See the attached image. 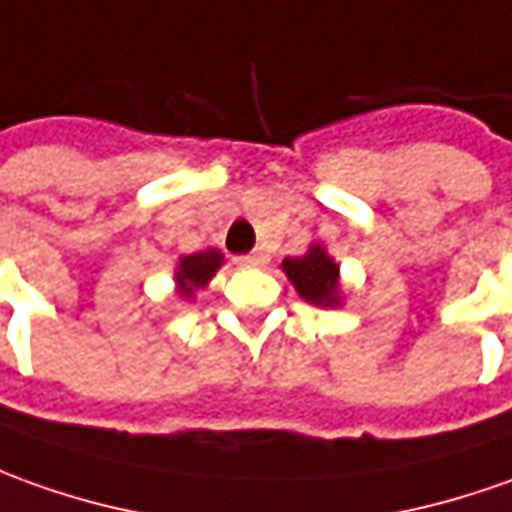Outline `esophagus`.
Wrapping results in <instances>:
<instances>
[{
    "label": "esophagus",
    "mask_w": 512,
    "mask_h": 512,
    "mask_svg": "<svg viewBox=\"0 0 512 512\" xmlns=\"http://www.w3.org/2000/svg\"><path fill=\"white\" fill-rule=\"evenodd\" d=\"M263 263H266V252H260V249H257V252H252L249 257H243V266H252V269L263 266Z\"/></svg>",
    "instance_id": "obj_1"
}]
</instances>
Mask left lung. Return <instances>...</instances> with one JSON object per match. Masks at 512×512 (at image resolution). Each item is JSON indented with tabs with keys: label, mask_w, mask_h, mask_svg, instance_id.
<instances>
[{
	"label": "left lung",
	"mask_w": 512,
	"mask_h": 512,
	"mask_svg": "<svg viewBox=\"0 0 512 512\" xmlns=\"http://www.w3.org/2000/svg\"><path fill=\"white\" fill-rule=\"evenodd\" d=\"M280 269L305 302L319 308H339L344 302L339 263L328 255L322 243H311L308 252L300 257H285Z\"/></svg>",
	"instance_id": "8db88e82"
}]
</instances>
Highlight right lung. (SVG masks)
<instances>
[{"instance_id": "add662e5", "label": "right lung", "mask_w": 512, "mask_h": 512, "mask_svg": "<svg viewBox=\"0 0 512 512\" xmlns=\"http://www.w3.org/2000/svg\"><path fill=\"white\" fill-rule=\"evenodd\" d=\"M224 266V252L221 249H204V252H193V255H182L176 260L173 269V283H176V294L184 302L196 300L198 291H204L210 280Z\"/></svg>"}]
</instances>
